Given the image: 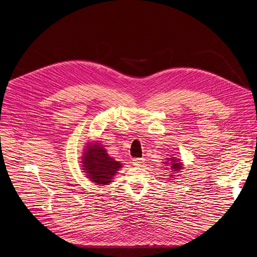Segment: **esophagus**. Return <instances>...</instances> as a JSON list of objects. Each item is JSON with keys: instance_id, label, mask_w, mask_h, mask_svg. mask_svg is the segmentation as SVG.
Here are the masks:
<instances>
[{"instance_id": "1", "label": "esophagus", "mask_w": 257, "mask_h": 257, "mask_svg": "<svg viewBox=\"0 0 257 257\" xmlns=\"http://www.w3.org/2000/svg\"><path fill=\"white\" fill-rule=\"evenodd\" d=\"M145 163V159L143 158H134L132 159V164L136 167H139V166H143V164Z\"/></svg>"}]
</instances>
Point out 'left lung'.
Here are the masks:
<instances>
[{
  "label": "left lung",
  "mask_w": 257,
  "mask_h": 257,
  "mask_svg": "<svg viewBox=\"0 0 257 257\" xmlns=\"http://www.w3.org/2000/svg\"><path fill=\"white\" fill-rule=\"evenodd\" d=\"M170 159L172 160V163H173V164H171V165H172V169L174 171H178L179 169H181V164H180V163H177L178 160H174L172 158H170Z\"/></svg>",
  "instance_id": "obj_1"
}]
</instances>
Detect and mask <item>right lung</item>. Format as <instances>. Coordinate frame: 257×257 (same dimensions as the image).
<instances>
[{"mask_svg":"<svg viewBox=\"0 0 257 257\" xmlns=\"http://www.w3.org/2000/svg\"><path fill=\"white\" fill-rule=\"evenodd\" d=\"M83 157L84 169L95 183L107 184L120 168L121 164L107 156L99 144L91 145L87 148Z\"/></svg>","mask_w":257,"mask_h":257,"instance_id":"add662e5","label":"right lung"}]
</instances>
